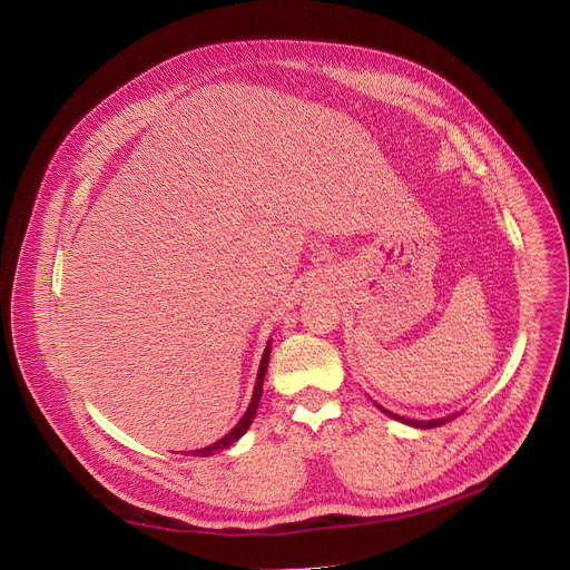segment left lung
<instances>
[{"label":"left lung","instance_id":"1","mask_svg":"<svg viewBox=\"0 0 570 570\" xmlns=\"http://www.w3.org/2000/svg\"><path fill=\"white\" fill-rule=\"evenodd\" d=\"M387 415H393V417H397V421H402V423H406V425H413V428H423V430H430V428H439V425H445L448 421H453L455 415H448V417H439V421H406V417H400V415H395V413H391V411H385Z\"/></svg>","mask_w":570,"mask_h":570}]
</instances>
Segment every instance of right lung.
Returning <instances> with one entry per match:
<instances>
[{
    "label": "right lung",
    "instance_id": "right-lung-1",
    "mask_svg": "<svg viewBox=\"0 0 570 570\" xmlns=\"http://www.w3.org/2000/svg\"><path fill=\"white\" fill-rule=\"evenodd\" d=\"M267 361H269V346L265 348V353H263V361H261V367H258V379H256V387H254V397H252V404H249V409H247V413L243 415V421H239L224 439H219L217 443H213V445H207V448H200V451H194L191 455H196V458H207V455H215L217 451H224V448H228L230 443H235L239 436H243L247 430H249V425H252V421H254V415H256V409H258V402H261V393H263V379H265V372H267Z\"/></svg>",
    "mask_w": 570,
    "mask_h": 570
}]
</instances>
